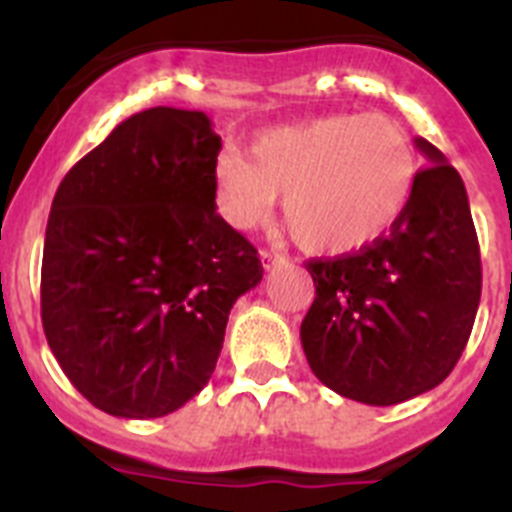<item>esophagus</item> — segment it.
Returning <instances> with one entry per match:
<instances>
[{
    "label": "esophagus",
    "instance_id": "esophagus-1",
    "mask_svg": "<svg viewBox=\"0 0 512 512\" xmlns=\"http://www.w3.org/2000/svg\"><path fill=\"white\" fill-rule=\"evenodd\" d=\"M287 261V256H282V253H274V251H261V264H264L266 271L277 269L279 264H284Z\"/></svg>",
    "mask_w": 512,
    "mask_h": 512
}]
</instances>
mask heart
Here are the masks:
<instances>
[{
    "mask_svg": "<svg viewBox=\"0 0 512 512\" xmlns=\"http://www.w3.org/2000/svg\"><path fill=\"white\" fill-rule=\"evenodd\" d=\"M408 133L387 115H328L271 128L251 158L225 151L215 164L217 207L233 228L284 223L305 251L354 253L390 233L418 184Z\"/></svg>",
    "mask_w": 512,
    "mask_h": 512,
    "instance_id": "1",
    "label": "heart"
}]
</instances>
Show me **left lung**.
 I'll use <instances>...</instances> for the list:
<instances>
[{"instance_id":"1","label":"left lung","mask_w":512,"mask_h":512,"mask_svg":"<svg viewBox=\"0 0 512 512\" xmlns=\"http://www.w3.org/2000/svg\"><path fill=\"white\" fill-rule=\"evenodd\" d=\"M431 166L400 223L372 246L307 264L315 300L300 325L312 374L348 400L397 405L459 361L482 295L477 230L459 171L428 140Z\"/></svg>"}]
</instances>
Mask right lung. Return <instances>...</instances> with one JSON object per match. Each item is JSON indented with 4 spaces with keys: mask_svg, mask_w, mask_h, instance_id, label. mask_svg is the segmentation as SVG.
Here are the masks:
<instances>
[{
    "mask_svg": "<svg viewBox=\"0 0 512 512\" xmlns=\"http://www.w3.org/2000/svg\"><path fill=\"white\" fill-rule=\"evenodd\" d=\"M220 135L151 107L63 176L45 228L40 315L63 374L115 418H161L215 372L230 307L264 277L217 215Z\"/></svg>",
    "mask_w": 512,
    "mask_h": 512,
    "instance_id": "add662e5",
    "label": "right lung"
}]
</instances>
